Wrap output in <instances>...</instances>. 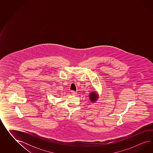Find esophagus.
<instances>
[{
  "mask_svg": "<svg viewBox=\"0 0 153 153\" xmlns=\"http://www.w3.org/2000/svg\"><path fill=\"white\" fill-rule=\"evenodd\" d=\"M71 94H72V95H76L77 93H76V91H71Z\"/></svg>",
  "mask_w": 153,
  "mask_h": 153,
  "instance_id": "obj_1",
  "label": "esophagus"
}]
</instances>
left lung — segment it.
<instances>
[{
	"label": "left lung",
	"instance_id": "left-lung-1",
	"mask_svg": "<svg viewBox=\"0 0 153 153\" xmlns=\"http://www.w3.org/2000/svg\"><path fill=\"white\" fill-rule=\"evenodd\" d=\"M90 100L92 101V102H94L95 100H97V95L95 94V93L93 92V93H91L90 94Z\"/></svg>",
	"mask_w": 153,
	"mask_h": 153
}]
</instances>
